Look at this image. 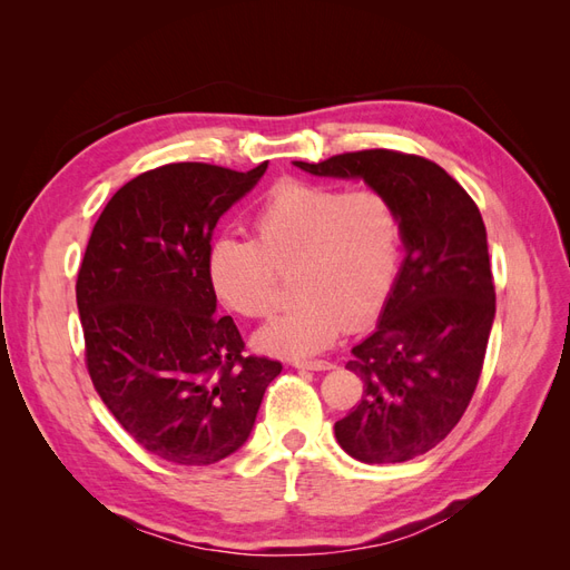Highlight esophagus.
I'll list each match as a JSON object with an SVG mask.
<instances>
[{"instance_id": "esophagus-1", "label": "esophagus", "mask_w": 570, "mask_h": 570, "mask_svg": "<svg viewBox=\"0 0 570 570\" xmlns=\"http://www.w3.org/2000/svg\"><path fill=\"white\" fill-rule=\"evenodd\" d=\"M292 366L299 368V371H331L333 368L331 361H321V358H314V361L295 358V361H292Z\"/></svg>"}]
</instances>
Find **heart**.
I'll list each match as a JSON object with an SVG mask.
<instances>
[{"label":"heart","mask_w":570,"mask_h":570,"mask_svg":"<svg viewBox=\"0 0 570 570\" xmlns=\"http://www.w3.org/2000/svg\"><path fill=\"white\" fill-rule=\"evenodd\" d=\"M254 239L223 235L206 271L216 297L245 318L278 299V273H292L299 302L256 333V347L308 356L350 327L373 321L392 297L402 264V220L381 189L287 180L258 206Z\"/></svg>","instance_id":"obj_1"}]
</instances>
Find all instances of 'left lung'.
Wrapping results in <instances>:
<instances>
[{
	"instance_id": "left-lung-1",
	"label": "left lung",
	"mask_w": 570,
	"mask_h": 570,
	"mask_svg": "<svg viewBox=\"0 0 570 570\" xmlns=\"http://www.w3.org/2000/svg\"><path fill=\"white\" fill-rule=\"evenodd\" d=\"M295 166L361 178L400 212L406 256L375 331L347 361L364 394L335 438L364 463L421 456L461 421L485 361L494 321L485 223L469 193L416 154L364 149Z\"/></svg>"
}]
</instances>
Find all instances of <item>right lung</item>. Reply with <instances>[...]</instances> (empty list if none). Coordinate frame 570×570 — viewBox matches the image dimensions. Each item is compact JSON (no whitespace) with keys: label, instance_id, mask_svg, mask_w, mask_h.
I'll return each instance as SVG.
<instances>
[{"label":"right lung","instance_id":"right-lung-1","mask_svg":"<svg viewBox=\"0 0 570 570\" xmlns=\"http://www.w3.org/2000/svg\"><path fill=\"white\" fill-rule=\"evenodd\" d=\"M266 168L147 170L109 199L85 249L76 299L92 385L126 433L164 461L209 465L237 452L283 371L245 354L233 318L216 316L206 271L218 218Z\"/></svg>","mask_w":570,"mask_h":570}]
</instances>
